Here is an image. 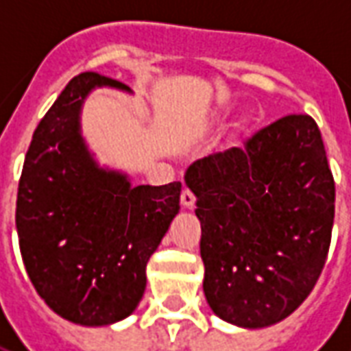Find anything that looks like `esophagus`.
Masks as SVG:
<instances>
[{"label":"esophagus","instance_id":"esophagus-1","mask_svg":"<svg viewBox=\"0 0 351 351\" xmlns=\"http://www.w3.org/2000/svg\"><path fill=\"white\" fill-rule=\"evenodd\" d=\"M180 203H182L186 208H191L193 206V203H195V195H193V191L191 190H182V193H180Z\"/></svg>","mask_w":351,"mask_h":351}]
</instances>
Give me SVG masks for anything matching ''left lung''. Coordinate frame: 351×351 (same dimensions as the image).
<instances>
[{"label": "left lung", "mask_w": 351, "mask_h": 351, "mask_svg": "<svg viewBox=\"0 0 351 351\" xmlns=\"http://www.w3.org/2000/svg\"><path fill=\"white\" fill-rule=\"evenodd\" d=\"M205 297L216 316L258 329L299 308L324 271L335 178L308 114H287L191 163Z\"/></svg>", "instance_id": "left-lung-1"}]
</instances>
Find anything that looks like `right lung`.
<instances>
[{
	"mask_svg": "<svg viewBox=\"0 0 351 351\" xmlns=\"http://www.w3.org/2000/svg\"><path fill=\"white\" fill-rule=\"evenodd\" d=\"M95 86L130 88L86 71L69 80L27 148L16 231L27 276L73 324L108 325L137 308L146 263L180 208L182 184L135 186L99 169L79 133V110Z\"/></svg>",
	"mask_w": 351,
	"mask_h": 351,
	"instance_id": "right-lung-1",
	"label": "right lung"
}]
</instances>
